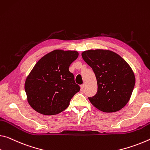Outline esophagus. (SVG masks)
<instances>
[{"label": "esophagus", "mask_w": 150, "mask_h": 150, "mask_svg": "<svg viewBox=\"0 0 150 150\" xmlns=\"http://www.w3.org/2000/svg\"><path fill=\"white\" fill-rule=\"evenodd\" d=\"M80 87H81V90L83 89H84V87H85V85H84V84L81 85H80Z\"/></svg>", "instance_id": "esophagus-1"}]
</instances>
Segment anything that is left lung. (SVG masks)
I'll return each mask as SVG.
<instances>
[{
    "label": "left lung",
    "mask_w": 150,
    "mask_h": 150,
    "mask_svg": "<svg viewBox=\"0 0 150 150\" xmlns=\"http://www.w3.org/2000/svg\"><path fill=\"white\" fill-rule=\"evenodd\" d=\"M81 55L97 79V93L88 97L92 105L103 112L120 110L129 101L135 83L129 65L111 51L88 50Z\"/></svg>",
    "instance_id": "1"
}]
</instances>
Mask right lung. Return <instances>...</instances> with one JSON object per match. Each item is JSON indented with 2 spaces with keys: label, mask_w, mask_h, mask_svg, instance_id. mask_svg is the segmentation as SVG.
Listing matches in <instances>:
<instances>
[{
  "label": "right lung",
  "mask_w": 150,
  "mask_h": 150,
  "mask_svg": "<svg viewBox=\"0 0 150 150\" xmlns=\"http://www.w3.org/2000/svg\"><path fill=\"white\" fill-rule=\"evenodd\" d=\"M79 56L75 51L54 50L40 59L27 77L25 89L29 105L38 113L56 115L69 105L80 87L69 71Z\"/></svg>",
  "instance_id": "1"
}]
</instances>
